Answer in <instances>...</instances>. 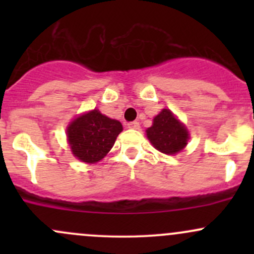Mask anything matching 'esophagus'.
Wrapping results in <instances>:
<instances>
[{
    "mask_svg": "<svg viewBox=\"0 0 254 254\" xmlns=\"http://www.w3.org/2000/svg\"><path fill=\"white\" fill-rule=\"evenodd\" d=\"M127 127H129V129L137 130V129H140V124H139V122H130L129 124H127Z\"/></svg>",
    "mask_w": 254,
    "mask_h": 254,
    "instance_id": "esophagus-1",
    "label": "esophagus"
}]
</instances>
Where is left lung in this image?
Segmentation results:
<instances>
[{
	"label": "left lung",
	"mask_w": 254,
	"mask_h": 254,
	"mask_svg": "<svg viewBox=\"0 0 254 254\" xmlns=\"http://www.w3.org/2000/svg\"><path fill=\"white\" fill-rule=\"evenodd\" d=\"M146 135L153 147L166 155L178 153L186 147L189 140L187 127L170 109H162L153 118L152 127L146 130Z\"/></svg>",
	"instance_id": "8db88e82"
}]
</instances>
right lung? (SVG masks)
<instances>
[{"label":"right lung","instance_id":"add662e5","mask_svg":"<svg viewBox=\"0 0 254 254\" xmlns=\"http://www.w3.org/2000/svg\"><path fill=\"white\" fill-rule=\"evenodd\" d=\"M122 130V123L93 109L79 115L68 125L67 141L73 156L79 161L96 163L111 151Z\"/></svg>","mask_w":254,"mask_h":254}]
</instances>
